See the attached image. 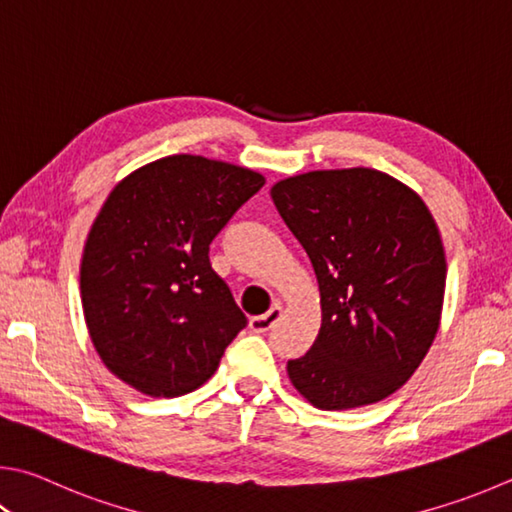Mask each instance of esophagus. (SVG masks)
Wrapping results in <instances>:
<instances>
[{"mask_svg":"<svg viewBox=\"0 0 512 512\" xmlns=\"http://www.w3.org/2000/svg\"><path fill=\"white\" fill-rule=\"evenodd\" d=\"M280 320H282V306L275 304V306H271V311L268 313L250 318V329H253L255 333H266V331H271Z\"/></svg>","mask_w":512,"mask_h":512,"instance_id":"esophagus-1","label":"esophagus"}]
</instances>
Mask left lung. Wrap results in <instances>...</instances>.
Segmentation results:
<instances>
[{"label": "left lung", "instance_id": "obj_1", "mask_svg": "<svg viewBox=\"0 0 512 512\" xmlns=\"http://www.w3.org/2000/svg\"><path fill=\"white\" fill-rule=\"evenodd\" d=\"M271 197L311 259L322 304L318 338L288 360V378L318 410L383 401L439 331L448 264L432 212L371 167L288 176Z\"/></svg>", "mask_w": 512, "mask_h": 512}]
</instances>
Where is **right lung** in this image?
Returning a JSON list of instances; mask_svg holds the SVG:
<instances>
[{"label":"right lung","mask_w":512,"mask_h":512,"mask_svg":"<svg viewBox=\"0 0 512 512\" xmlns=\"http://www.w3.org/2000/svg\"><path fill=\"white\" fill-rule=\"evenodd\" d=\"M266 183L194 154L125 176L102 203L80 264L87 329L100 360L141 394L174 398L215 374L246 327L210 244Z\"/></svg>","instance_id":"obj_1"}]
</instances>
